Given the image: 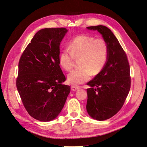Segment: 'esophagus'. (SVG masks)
<instances>
[{
    "label": "esophagus",
    "mask_w": 147,
    "mask_h": 147,
    "mask_svg": "<svg viewBox=\"0 0 147 147\" xmlns=\"http://www.w3.org/2000/svg\"><path fill=\"white\" fill-rule=\"evenodd\" d=\"M78 89H79V86H74V85H73L72 86H71V89L73 91H76V90H78Z\"/></svg>",
    "instance_id": "esophagus-1"
}]
</instances>
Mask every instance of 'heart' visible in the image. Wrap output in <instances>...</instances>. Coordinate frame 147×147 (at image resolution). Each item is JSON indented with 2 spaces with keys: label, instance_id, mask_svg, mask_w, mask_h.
Instances as JSON below:
<instances>
[{
  "label": "heart",
  "instance_id": "b5f03b06",
  "mask_svg": "<svg viewBox=\"0 0 147 147\" xmlns=\"http://www.w3.org/2000/svg\"><path fill=\"white\" fill-rule=\"evenodd\" d=\"M68 48L60 53L59 61L63 69L70 71L74 66V58H80V67L73 70L68 76V80L72 85L82 84L90 79L92 74H98L107 62L109 47L103 38L80 34L70 41Z\"/></svg>",
  "mask_w": 147,
  "mask_h": 147
}]
</instances>
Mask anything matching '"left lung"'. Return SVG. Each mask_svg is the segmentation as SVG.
<instances>
[{
    "mask_svg": "<svg viewBox=\"0 0 147 147\" xmlns=\"http://www.w3.org/2000/svg\"><path fill=\"white\" fill-rule=\"evenodd\" d=\"M86 28L97 30L109 47L105 67L87 83L91 88L86 89L88 114L95 119L103 121L117 114L124 103L131 86L130 65L125 52L109 28L102 25Z\"/></svg>",
    "mask_w": 147,
    "mask_h": 147,
    "instance_id": "left-lung-1",
    "label": "left lung"
}]
</instances>
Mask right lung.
<instances>
[{
    "label": "right lung",
    "instance_id": "obj_1",
    "mask_svg": "<svg viewBox=\"0 0 147 147\" xmlns=\"http://www.w3.org/2000/svg\"><path fill=\"white\" fill-rule=\"evenodd\" d=\"M64 28H45L35 34L18 62L16 86L30 115L50 121L58 115L70 92L59 65V45Z\"/></svg>",
    "mask_w": 147,
    "mask_h": 147
}]
</instances>
